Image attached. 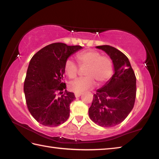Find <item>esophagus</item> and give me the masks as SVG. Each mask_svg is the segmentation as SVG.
Listing matches in <instances>:
<instances>
[{
  "mask_svg": "<svg viewBox=\"0 0 159 159\" xmlns=\"http://www.w3.org/2000/svg\"><path fill=\"white\" fill-rule=\"evenodd\" d=\"M82 95V93H75V97H76V98H79V97Z\"/></svg>",
  "mask_w": 159,
  "mask_h": 159,
  "instance_id": "34e87169",
  "label": "esophagus"
}]
</instances>
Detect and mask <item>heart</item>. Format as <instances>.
Instances as JSON below:
<instances>
[{
    "label": "heart",
    "mask_w": 159,
    "mask_h": 159,
    "mask_svg": "<svg viewBox=\"0 0 159 159\" xmlns=\"http://www.w3.org/2000/svg\"><path fill=\"white\" fill-rule=\"evenodd\" d=\"M76 60L80 67H86L84 71L85 77L72 81L69 85L70 90L80 93L94 87L97 83L101 85L106 83L113 73V63L111 59L107 56H101L98 51L89 50L83 51L76 55ZM64 72L69 79L76 78L79 68L71 59L65 61Z\"/></svg>",
    "instance_id": "obj_1"
}]
</instances>
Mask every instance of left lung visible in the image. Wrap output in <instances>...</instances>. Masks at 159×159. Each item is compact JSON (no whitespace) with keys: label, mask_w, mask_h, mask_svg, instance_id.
<instances>
[{"label":"left lung","mask_w":159,"mask_h":159,"mask_svg":"<svg viewBox=\"0 0 159 159\" xmlns=\"http://www.w3.org/2000/svg\"><path fill=\"white\" fill-rule=\"evenodd\" d=\"M96 48L111 58L114 74L105 85L97 90L88 114L97 125L111 128L123 122L133 108L136 77L128 58L120 50L107 45Z\"/></svg>","instance_id":"8db88e82"}]
</instances>
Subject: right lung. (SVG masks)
Instances as JSON below:
<instances>
[{"label":"right lung","mask_w":159,"mask_h":159,"mask_svg":"<svg viewBox=\"0 0 159 159\" xmlns=\"http://www.w3.org/2000/svg\"><path fill=\"white\" fill-rule=\"evenodd\" d=\"M82 48L55 43L42 48L30 60L24 92L29 112L41 124L54 127L69 118V105L76 98L74 93L66 90L64 65L70 56Z\"/></svg>","instance_id":"1"}]
</instances>
